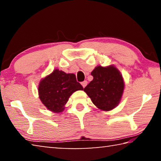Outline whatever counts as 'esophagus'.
I'll use <instances>...</instances> for the list:
<instances>
[{
    "label": "esophagus",
    "mask_w": 161,
    "mask_h": 161,
    "mask_svg": "<svg viewBox=\"0 0 161 161\" xmlns=\"http://www.w3.org/2000/svg\"><path fill=\"white\" fill-rule=\"evenodd\" d=\"M81 86H83V88H84V87H85V86H86L87 81H82V82L81 83Z\"/></svg>",
    "instance_id": "obj_1"
}]
</instances>
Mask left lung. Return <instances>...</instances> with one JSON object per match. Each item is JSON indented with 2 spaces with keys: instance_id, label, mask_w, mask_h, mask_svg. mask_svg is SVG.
<instances>
[{
  "instance_id": "left-lung-1",
  "label": "left lung",
  "mask_w": 161,
  "mask_h": 161,
  "mask_svg": "<svg viewBox=\"0 0 161 161\" xmlns=\"http://www.w3.org/2000/svg\"><path fill=\"white\" fill-rule=\"evenodd\" d=\"M93 80L84 89L96 107L111 111L118 106L123 95L124 81L121 72L114 65L97 66L91 72Z\"/></svg>"
}]
</instances>
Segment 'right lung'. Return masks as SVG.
Wrapping results in <instances>:
<instances>
[{
    "mask_svg": "<svg viewBox=\"0 0 161 161\" xmlns=\"http://www.w3.org/2000/svg\"><path fill=\"white\" fill-rule=\"evenodd\" d=\"M77 90H83V86L77 81L75 75L58 69L41 80L38 86L40 99L54 113L62 112L69 97Z\"/></svg>",
    "mask_w": 161,
    "mask_h": 161,
    "instance_id": "right-lung-1",
    "label": "right lung"
}]
</instances>
